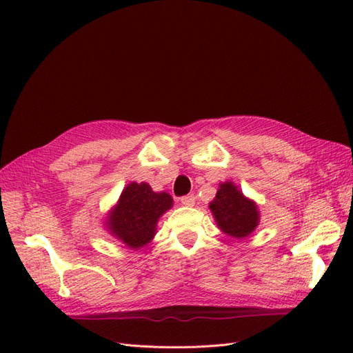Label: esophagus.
Segmentation results:
<instances>
[{"label": "esophagus", "instance_id": "obj_1", "mask_svg": "<svg viewBox=\"0 0 353 353\" xmlns=\"http://www.w3.org/2000/svg\"><path fill=\"white\" fill-rule=\"evenodd\" d=\"M181 203H183V205L187 208H193L196 205V197H194V194L184 196V197H181Z\"/></svg>", "mask_w": 353, "mask_h": 353}]
</instances>
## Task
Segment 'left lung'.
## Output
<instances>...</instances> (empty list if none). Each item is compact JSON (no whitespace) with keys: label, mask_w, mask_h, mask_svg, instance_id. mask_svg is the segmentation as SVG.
<instances>
[{"label":"left lung","mask_w":353,"mask_h":353,"mask_svg":"<svg viewBox=\"0 0 353 353\" xmlns=\"http://www.w3.org/2000/svg\"><path fill=\"white\" fill-rule=\"evenodd\" d=\"M209 209L218 228L232 239H245L261 222V212L256 201L245 197L232 183H219L216 196L209 203Z\"/></svg>","instance_id":"left-lung-1"}]
</instances>
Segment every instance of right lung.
<instances>
[{
  "label": "right lung",
  "instance_id": "obj_1",
  "mask_svg": "<svg viewBox=\"0 0 353 353\" xmlns=\"http://www.w3.org/2000/svg\"><path fill=\"white\" fill-rule=\"evenodd\" d=\"M174 206L166 191H153L147 183H130L104 219L105 230L128 249L140 250L156 236L160 216Z\"/></svg>",
  "mask_w": 353,
  "mask_h": 353
}]
</instances>
